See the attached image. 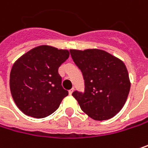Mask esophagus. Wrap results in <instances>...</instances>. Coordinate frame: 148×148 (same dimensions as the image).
I'll return each instance as SVG.
<instances>
[{
  "label": "esophagus",
  "mask_w": 148,
  "mask_h": 148,
  "mask_svg": "<svg viewBox=\"0 0 148 148\" xmlns=\"http://www.w3.org/2000/svg\"><path fill=\"white\" fill-rule=\"evenodd\" d=\"M74 88H72L71 90H69V95H72V93L74 92Z\"/></svg>",
  "instance_id": "34e87169"
}]
</instances>
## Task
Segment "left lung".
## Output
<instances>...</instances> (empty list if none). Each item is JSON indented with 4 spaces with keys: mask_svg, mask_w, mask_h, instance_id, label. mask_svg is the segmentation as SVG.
I'll list each match as a JSON object with an SVG mask.
<instances>
[{
    "mask_svg": "<svg viewBox=\"0 0 148 148\" xmlns=\"http://www.w3.org/2000/svg\"><path fill=\"white\" fill-rule=\"evenodd\" d=\"M70 54L85 79V91L72 94L82 111L95 120L113 118L124 107L130 89L125 63L99 49H72Z\"/></svg>",
    "mask_w": 148,
    "mask_h": 148,
    "instance_id": "obj_1",
    "label": "left lung"
}]
</instances>
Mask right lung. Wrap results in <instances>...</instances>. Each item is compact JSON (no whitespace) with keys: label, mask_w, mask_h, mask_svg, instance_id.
Here are the masks:
<instances>
[{"label":"right lung","mask_w":148,"mask_h":148,"mask_svg":"<svg viewBox=\"0 0 148 148\" xmlns=\"http://www.w3.org/2000/svg\"><path fill=\"white\" fill-rule=\"evenodd\" d=\"M69 57L68 50L40 46L15 62L10 74V90L23 114L41 119L58 108L69 94L62 86L58 68Z\"/></svg>","instance_id":"right-lung-1"}]
</instances>
